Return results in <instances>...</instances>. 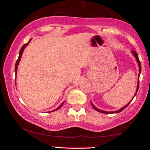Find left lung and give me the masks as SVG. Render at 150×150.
<instances>
[{"label":"left lung","instance_id":"obj_1","mask_svg":"<svg viewBox=\"0 0 150 150\" xmlns=\"http://www.w3.org/2000/svg\"><path fill=\"white\" fill-rule=\"evenodd\" d=\"M131 52H132V55H133V56H134V57L135 58V60H136V61H137V64H138V67H139L138 81H137V89H136V92H135V95H134V97H132V99H133V98L135 97V96L136 95V94H137V90H138V88H139V77H140V73H141V63H140V60H139V58H138V55H137V53L135 52V51H131ZM132 99H131V101L132 100ZM131 101H130V102L128 103V104H127L126 105H125V106H123V107H122L121 108H120V109L117 110V111H103V110H101V109H99V108H97V107H96L95 106H94V104H92V101H91V104H92V107L94 108V109L96 110V111H99V112H100V113H120V111H123V110H124L125 108H126L127 106H128L129 104H130V103L131 102Z\"/></svg>","mask_w":150,"mask_h":150}]
</instances>
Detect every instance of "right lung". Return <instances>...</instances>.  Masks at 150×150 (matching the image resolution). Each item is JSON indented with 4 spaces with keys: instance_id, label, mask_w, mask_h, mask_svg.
Listing matches in <instances>:
<instances>
[{
    "instance_id": "right-lung-1",
    "label": "right lung",
    "mask_w": 150,
    "mask_h": 150,
    "mask_svg": "<svg viewBox=\"0 0 150 150\" xmlns=\"http://www.w3.org/2000/svg\"><path fill=\"white\" fill-rule=\"evenodd\" d=\"M32 40V39H30V41H29L28 42V43H27V44H24L23 45V46H22V48H21V49H20V52H19V57H18V59L17 60V61H16V63H15V75H17V71H18V65H19V63H20V60H21V58H22V53H23V51H24V50H25V49L26 47H27V46L29 44V43L30 42V41ZM16 84V83H15ZM64 102L65 101H63V103H62V104L60 105L59 106H58V107L57 108H56V109L55 110H53V111H49V112H53V111H56V110H58V108H60L62 106H63V104H64Z\"/></svg>"
}]
</instances>
